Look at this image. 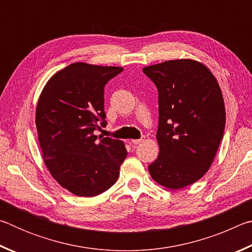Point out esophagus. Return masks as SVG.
<instances>
[{"mask_svg": "<svg viewBox=\"0 0 252 252\" xmlns=\"http://www.w3.org/2000/svg\"><path fill=\"white\" fill-rule=\"evenodd\" d=\"M141 142H143V139H134V140H132V143H133L134 146H136V144H139V143H141Z\"/></svg>", "mask_w": 252, "mask_h": 252, "instance_id": "34e87169", "label": "esophagus"}]
</instances>
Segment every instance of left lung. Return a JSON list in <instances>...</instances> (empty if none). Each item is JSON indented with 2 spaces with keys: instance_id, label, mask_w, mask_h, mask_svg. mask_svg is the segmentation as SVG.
<instances>
[{
  "instance_id": "8db88e82",
  "label": "left lung",
  "mask_w": 252,
  "mask_h": 252,
  "mask_svg": "<svg viewBox=\"0 0 252 252\" xmlns=\"http://www.w3.org/2000/svg\"><path fill=\"white\" fill-rule=\"evenodd\" d=\"M159 93L160 152L149 165L153 180L179 190L210 169L225 125L222 92L211 71L191 59L143 67Z\"/></svg>"
}]
</instances>
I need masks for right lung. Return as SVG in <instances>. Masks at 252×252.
<instances>
[{"instance_id":"obj_1","label":"right lung","mask_w":252,"mask_h":252,"mask_svg":"<svg viewBox=\"0 0 252 252\" xmlns=\"http://www.w3.org/2000/svg\"><path fill=\"white\" fill-rule=\"evenodd\" d=\"M123 67L76 62L42 90L35 125L46 168L64 189L95 197L112 187L127 156L125 143L94 134L105 126L104 87Z\"/></svg>"}]
</instances>
